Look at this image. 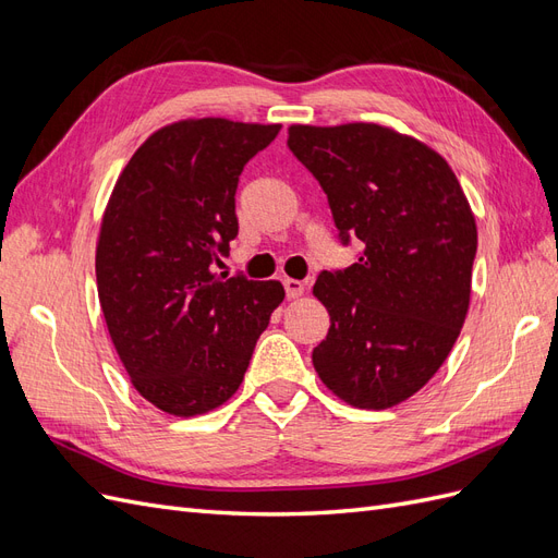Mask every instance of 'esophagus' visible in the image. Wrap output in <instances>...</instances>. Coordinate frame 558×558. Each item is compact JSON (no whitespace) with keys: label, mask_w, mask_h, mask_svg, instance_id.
<instances>
[{"label":"esophagus","mask_w":558,"mask_h":558,"mask_svg":"<svg viewBox=\"0 0 558 558\" xmlns=\"http://www.w3.org/2000/svg\"><path fill=\"white\" fill-rule=\"evenodd\" d=\"M283 289H286V298H289V300L305 295V283L298 281V279H283Z\"/></svg>","instance_id":"esophagus-1"}]
</instances>
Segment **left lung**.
<instances>
[{
	"label": "left lung",
	"mask_w": 558,
	"mask_h": 558,
	"mask_svg": "<svg viewBox=\"0 0 558 558\" xmlns=\"http://www.w3.org/2000/svg\"><path fill=\"white\" fill-rule=\"evenodd\" d=\"M289 148L316 177L359 263L320 272L330 314L316 375L359 410L412 398L447 361L470 307L477 223L449 162L377 123L291 125Z\"/></svg>",
	"instance_id": "8db88e82"
}]
</instances>
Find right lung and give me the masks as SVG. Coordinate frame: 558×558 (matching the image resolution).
<instances>
[{"label": "right lung", "instance_id": "add662e5", "mask_svg": "<svg viewBox=\"0 0 558 558\" xmlns=\"http://www.w3.org/2000/svg\"><path fill=\"white\" fill-rule=\"evenodd\" d=\"M279 130L183 118L150 134L116 179L95 248L99 307L132 386L165 414L228 402L286 295L279 281L211 269L238 238L244 165Z\"/></svg>", "mask_w": 558, "mask_h": 558}]
</instances>
